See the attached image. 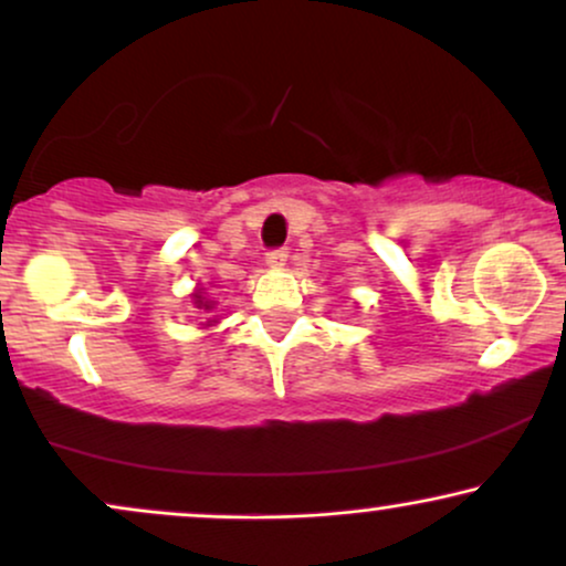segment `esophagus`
<instances>
[{
    "label": "esophagus",
    "instance_id": "1",
    "mask_svg": "<svg viewBox=\"0 0 566 566\" xmlns=\"http://www.w3.org/2000/svg\"><path fill=\"white\" fill-rule=\"evenodd\" d=\"M287 258H290V253H287V248H279V250H271L269 255H265V265H269V269H282L284 263H287Z\"/></svg>",
    "mask_w": 566,
    "mask_h": 566
}]
</instances>
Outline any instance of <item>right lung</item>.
<instances>
[{"label": "right lung", "instance_id": "obj_1", "mask_svg": "<svg viewBox=\"0 0 566 566\" xmlns=\"http://www.w3.org/2000/svg\"><path fill=\"white\" fill-rule=\"evenodd\" d=\"M189 297H192V305H195V308L200 311V313H213L216 305H218L216 297L210 295V292H206V287H195V292H192V295H189ZM216 324H218L216 316L208 318V322L202 324V329H208V326H216Z\"/></svg>", "mask_w": 566, "mask_h": 566}]
</instances>
